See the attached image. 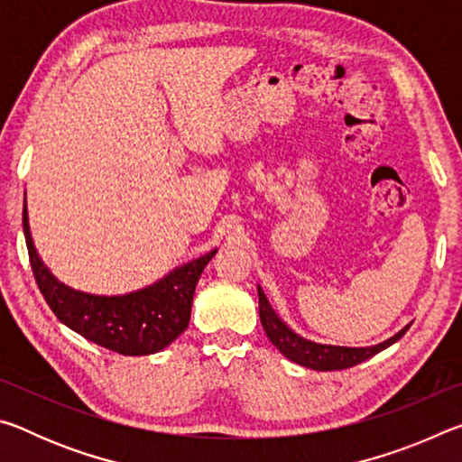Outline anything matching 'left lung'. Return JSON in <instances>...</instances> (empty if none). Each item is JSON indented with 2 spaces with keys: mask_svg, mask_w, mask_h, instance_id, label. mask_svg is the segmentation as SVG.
<instances>
[{
  "mask_svg": "<svg viewBox=\"0 0 462 462\" xmlns=\"http://www.w3.org/2000/svg\"><path fill=\"white\" fill-rule=\"evenodd\" d=\"M259 314H261V324H263L264 334H267V338L279 348V353H283L289 361L310 366V369H316V371H340V369H348V366L363 363L366 358L374 356L377 353H381V350L391 346L393 342L400 340L410 328L405 326L403 330H400L395 336H391L389 340L369 348H344V346H328V344H316L301 338V336H297L295 332L289 330L287 324L281 322L275 311H273V308L269 306L267 295L263 293L261 287H259Z\"/></svg>",
  "mask_w": 462,
  "mask_h": 462,
  "instance_id": "left-lung-1",
  "label": "left lung"
}]
</instances>
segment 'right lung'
<instances>
[{
  "label": "right lung",
  "mask_w": 462,
  "mask_h": 462,
  "mask_svg": "<svg viewBox=\"0 0 462 462\" xmlns=\"http://www.w3.org/2000/svg\"><path fill=\"white\" fill-rule=\"evenodd\" d=\"M24 236L36 285L62 324L83 338L126 356L159 353L189 326L191 301L201 271L216 250L169 273L165 279L128 295H89L59 283L36 254L24 201Z\"/></svg>",
  "instance_id": "1"
}]
</instances>
